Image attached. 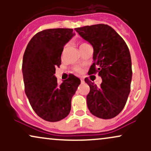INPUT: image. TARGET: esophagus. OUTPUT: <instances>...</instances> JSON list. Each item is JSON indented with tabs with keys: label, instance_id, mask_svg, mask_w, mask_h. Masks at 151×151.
<instances>
[{
	"label": "esophagus",
	"instance_id": "1",
	"mask_svg": "<svg viewBox=\"0 0 151 151\" xmlns=\"http://www.w3.org/2000/svg\"><path fill=\"white\" fill-rule=\"evenodd\" d=\"M81 83H84V80L83 79H81Z\"/></svg>",
	"mask_w": 151,
	"mask_h": 151
}]
</instances>
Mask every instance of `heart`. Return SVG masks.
<instances>
[{"label": "heart", "mask_w": 151, "mask_h": 151, "mask_svg": "<svg viewBox=\"0 0 151 151\" xmlns=\"http://www.w3.org/2000/svg\"><path fill=\"white\" fill-rule=\"evenodd\" d=\"M86 45H88L87 43H85V42L81 43V44L80 45V48H81V47H84V46ZM65 49H66V46L65 47H64V49H63V53H64V52H65ZM74 70H75L76 72H81V69L80 68V67H74Z\"/></svg>", "instance_id": "obj_1"}]
</instances>
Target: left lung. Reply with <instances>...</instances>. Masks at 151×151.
Masks as SVG:
<instances>
[{
	"mask_svg": "<svg viewBox=\"0 0 151 151\" xmlns=\"http://www.w3.org/2000/svg\"><path fill=\"white\" fill-rule=\"evenodd\" d=\"M74 30L93 48V63L89 73L99 74V86L85 78L90 87L86 96L89 110L95 116L109 119L116 116L125 106L132 79L131 58L123 38L108 25L97 24Z\"/></svg>",
	"mask_w": 151,
	"mask_h": 151,
	"instance_id": "left-lung-1",
	"label": "left lung"
}]
</instances>
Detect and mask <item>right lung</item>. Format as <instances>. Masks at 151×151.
Returning <instances> with one entry per match:
<instances>
[{
  "instance_id": "add662e5",
  "label": "right lung",
  "mask_w": 151,
  "mask_h": 151,
  "mask_svg": "<svg viewBox=\"0 0 151 151\" xmlns=\"http://www.w3.org/2000/svg\"><path fill=\"white\" fill-rule=\"evenodd\" d=\"M74 35L72 29H47L37 32L27 44L22 59L25 91L38 116L50 122L65 119L81 81L73 74L60 85L55 77L64 46Z\"/></svg>"
}]
</instances>
